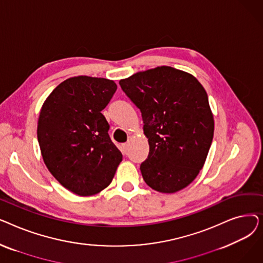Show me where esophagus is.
<instances>
[{
  "mask_svg": "<svg viewBox=\"0 0 263 263\" xmlns=\"http://www.w3.org/2000/svg\"><path fill=\"white\" fill-rule=\"evenodd\" d=\"M129 146H130V142H128V143H124V144L122 145L123 149H124V150H126V151H127V150L129 149Z\"/></svg>",
  "mask_w": 263,
  "mask_h": 263,
  "instance_id": "1",
  "label": "esophagus"
}]
</instances>
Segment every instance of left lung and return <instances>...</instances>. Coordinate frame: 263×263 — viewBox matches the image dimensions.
Listing matches in <instances>:
<instances>
[{"label": "left lung", "instance_id": "1", "mask_svg": "<svg viewBox=\"0 0 263 263\" xmlns=\"http://www.w3.org/2000/svg\"><path fill=\"white\" fill-rule=\"evenodd\" d=\"M140 108L149 143L141 164L145 182L161 193L187 186L199 174L213 140L208 95L192 74L168 66L119 81Z\"/></svg>", "mask_w": 263, "mask_h": 263}]
</instances>
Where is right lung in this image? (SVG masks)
Returning <instances> with one entry per match:
<instances>
[{"label":"right lung","instance_id":"1","mask_svg":"<svg viewBox=\"0 0 263 263\" xmlns=\"http://www.w3.org/2000/svg\"><path fill=\"white\" fill-rule=\"evenodd\" d=\"M117 89L112 80L86 76L62 82L41 107L37 137L49 172L80 196L101 192L122 160L101 110Z\"/></svg>","mask_w":263,"mask_h":263}]
</instances>
